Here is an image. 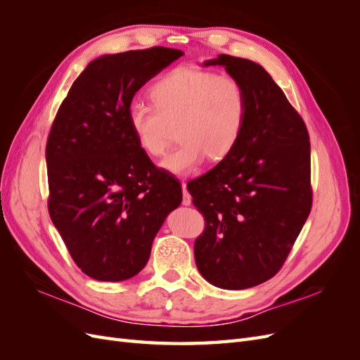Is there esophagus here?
<instances>
[{"label":"esophagus","instance_id":"34e87169","mask_svg":"<svg viewBox=\"0 0 360 360\" xmlns=\"http://www.w3.org/2000/svg\"><path fill=\"white\" fill-rule=\"evenodd\" d=\"M181 189H183V205H191V202H192V197H191V193L188 192V188H186V183L184 181H181Z\"/></svg>","mask_w":360,"mask_h":360}]
</instances>
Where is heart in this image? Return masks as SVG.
I'll return each mask as SVG.
<instances>
[{
	"label": "heart",
	"instance_id": "heart-1",
	"mask_svg": "<svg viewBox=\"0 0 360 360\" xmlns=\"http://www.w3.org/2000/svg\"><path fill=\"white\" fill-rule=\"evenodd\" d=\"M150 105H132L127 124L138 147L159 158L176 129L179 144L160 162L167 172L186 176L205 158L219 162L242 136L248 117L243 85L233 76L201 68H176L150 86Z\"/></svg>",
	"mask_w": 360,
	"mask_h": 360
}]
</instances>
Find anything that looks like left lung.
Instances as JSON below:
<instances>
[{
    "instance_id": "left-lung-1",
    "label": "left lung",
    "mask_w": 360,
    "mask_h": 360,
    "mask_svg": "<svg viewBox=\"0 0 360 360\" xmlns=\"http://www.w3.org/2000/svg\"><path fill=\"white\" fill-rule=\"evenodd\" d=\"M204 64L225 66L243 85L248 117L231 153L188 183L205 221L195 240V263L214 287L243 290L278 274L308 219L309 134L259 64L226 53Z\"/></svg>"
}]
</instances>
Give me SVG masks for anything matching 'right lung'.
I'll list each match as a JSON object with an SVG mask.
<instances>
[{
	"label": "right lung",
	"mask_w": 360,
	"mask_h": 360,
	"mask_svg": "<svg viewBox=\"0 0 360 360\" xmlns=\"http://www.w3.org/2000/svg\"><path fill=\"white\" fill-rule=\"evenodd\" d=\"M183 56L155 46L103 56L75 79L46 143L48 210L72 259L97 281L144 269L181 184L141 150L127 124L135 93Z\"/></svg>",
	"instance_id": "right-lung-1"
}]
</instances>
